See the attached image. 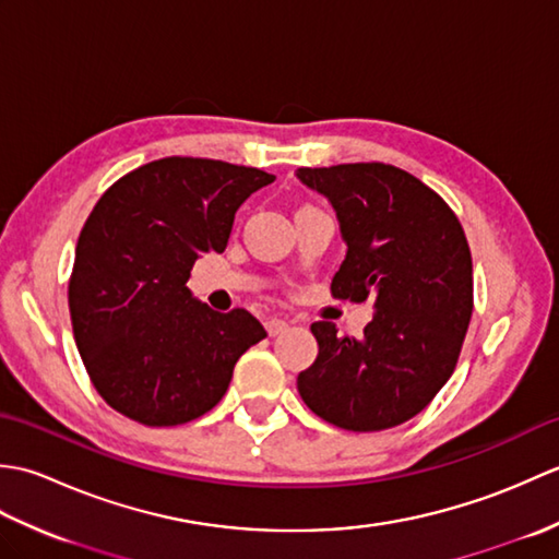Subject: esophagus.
I'll return each mask as SVG.
<instances>
[{
  "mask_svg": "<svg viewBox=\"0 0 559 559\" xmlns=\"http://www.w3.org/2000/svg\"><path fill=\"white\" fill-rule=\"evenodd\" d=\"M266 331H269V336H281L283 331H288V322L286 319H269Z\"/></svg>",
  "mask_w": 559,
  "mask_h": 559,
  "instance_id": "1",
  "label": "esophagus"
}]
</instances>
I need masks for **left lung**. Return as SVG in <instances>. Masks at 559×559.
I'll use <instances>...</instances> for the list:
<instances>
[{"mask_svg": "<svg viewBox=\"0 0 559 559\" xmlns=\"http://www.w3.org/2000/svg\"><path fill=\"white\" fill-rule=\"evenodd\" d=\"M329 199L346 259L331 281L338 300H374L362 338L314 322L319 353L298 391L319 418L377 432L418 415L447 384L473 314V261L447 201L384 163L300 168Z\"/></svg>", "mask_w": 559, "mask_h": 559, "instance_id": "1", "label": "left lung"}]
</instances>
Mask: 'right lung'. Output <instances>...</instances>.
Segmentation results:
<instances>
[{
    "label": "right lung",
    "mask_w": 559,
    "mask_h": 559,
    "mask_svg": "<svg viewBox=\"0 0 559 559\" xmlns=\"http://www.w3.org/2000/svg\"><path fill=\"white\" fill-rule=\"evenodd\" d=\"M276 177L211 158H160L120 177L76 242L69 314L93 386L148 427L182 425L223 399L240 355L266 336L247 310L221 314L187 288L223 252L235 213Z\"/></svg>",
    "instance_id": "right-lung-1"
}]
</instances>
